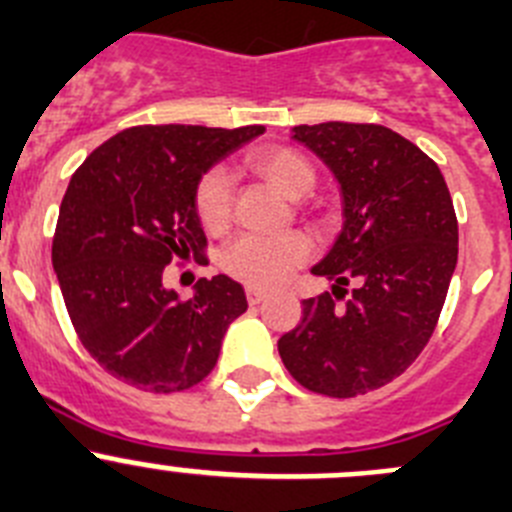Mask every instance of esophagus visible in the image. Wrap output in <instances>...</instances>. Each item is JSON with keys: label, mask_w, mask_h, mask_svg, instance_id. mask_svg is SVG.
I'll list each match as a JSON object with an SVG mask.
<instances>
[{"label": "esophagus", "mask_w": 512, "mask_h": 512, "mask_svg": "<svg viewBox=\"0 0 512 512\" xmlns=\"http://www.w3.org/2000/svg\"><path fill=\"white\" fill-rule=\"evenodd\" d=\"M245 295H247V303H250V305H260L262 300L267 298V293H265V290H260V288H252V285H250V288L245 290Z\"/></svg>", "instance_id": "esophagus-1"}]
</instances>
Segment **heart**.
Returning <instances> with one entry per match:
<instances>
[{"label":"heart","mask_w":512,"mask_h":512,"mask_svg":"<svg viewBox=\"0 0 512 512\" xmlns=\"http://www.w3.org/2000/svg\"><path fill=\"white\" fill-rule=\"evenodd\" d=\"M255 169L285 197H303L313 189L315 171L305 156L293 148H265L252 159ZM232 212V176L224 169L204 174L197 186V214L207 229H222ZM313 252V242L303 232L255 234L234 237L222 250V267L232 278L252 288H275Z\"/></svg>","instance_id":"b5f03b06"}]
</instances>
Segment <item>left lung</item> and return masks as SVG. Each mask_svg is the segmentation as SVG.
Segmentation results:
<instances>
[{
  "mask_svg": "<svg viewBox=\"0 0 512 512\" xmlns=\"http://www.w3.org/2000/svg\"><path fill=\"white\" fill-rule=\"evenodd\" d=\"M293 138L336 176L343 229L313 267L333 293L303 300L278 351L300 386L348 399L404 374L432 338L457 265L455 207L439 166L391 128L328 121Z\"/></svg>",
  "mask_w": 512,
  "mask_h": 512,
  "instance_id": "left-lung-1",
  "label": "left lung"
}]
</instances>
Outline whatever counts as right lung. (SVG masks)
<instances>
[{
  "label": "right lung",
  "instance_id": "right-lung-1",
  "mask_svg": "<svg viewBox=\"0 0 512 512\" xmlns=\"http://www.w3.org/2000/svg\"><path fill=\"white\" fill-rule=\"evenodd\" d=\"M262 126H136L100 143L62 197L52 240L65 308L105 371L154 394L197 386L214 369L229 323L247 310L227 275L191 300L164 288L171 260H202V176Z\"/></svg>",
  "mask_w": 512,
  "mask_h": 512
}]
</instances>
